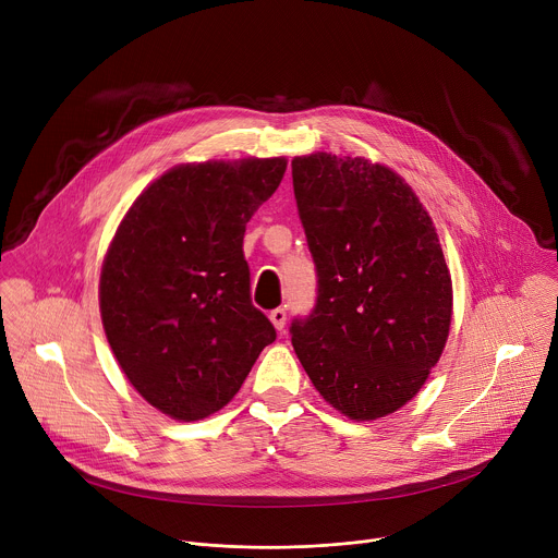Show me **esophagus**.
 <instances>
[{
    "instance_id": "obj_1",
    "label": "esophagus",
    "mask_w": 558,
    "mask_h": 558,
    "mask_svg": "<svg viewBox=\"0 0 558 558\" xmlns=\"http://www.w3.org/2000/svg\"><path fill=\"white\" fill-rule=\"evenodd\" d=\"M269 317H271L274 327H276L278 331H282V329H284V325H287V308H284V306H278V308H274V311L269 313Z\"/></svg>"
}]
</instances>
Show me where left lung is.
<instances>
[{"label":"left lung","instance_id":"1","mask_svg":"<svg viewBox=\"0 0 558 558\" xmlns=\"http://www.w3.org/2000/svg\"><path fill=\"white\" fill-rule=\"evenodd\" d=\"M298 216L315 265L293 349L325 400L351 420L402 409L437 364L452 284L430 216L384 166L331 154L291 161Z\"/></svg>","mask_w":558,"mask_h":558}]
</instances>
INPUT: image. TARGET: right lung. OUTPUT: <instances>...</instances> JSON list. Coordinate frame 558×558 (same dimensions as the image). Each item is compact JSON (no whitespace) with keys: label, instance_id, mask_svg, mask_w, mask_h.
<instances>
[{"label":"right lung","instance_id":"right-lung-1","mask_svg":"<svg viewBox=\"0 0 558 558\" xmlns=\"http://www.w3.org/2000/svg\"><path fill=\"white\" fill-rule=\"evenodd\" d=\"M284 170V158L174 168L110 245L99 287L108 342L132 386L174 420L220 411L276 340L252 302L243 238Z\"/></svg>","mask_w":558,"mask_h":558}]
</instances>
